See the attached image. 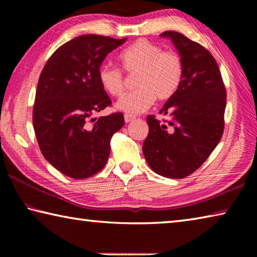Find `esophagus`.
I'll return each mask as SVG.
<instances>
[{"mask_svg": "<svg viewBox=\"0 0 257 257\" xmlns=\"http://www.w3.org/2000/svg\"><path fill=\"white\" fill-rule=\"evenodd\" d=\"M133 120H135V116H134V115H130V114H124V121H125V123H128V122H132Z\"/></svg>", "mask_w": 257, "mask_h": 257, "instance_id": "34e87169", "label": "esophagus"}]
</instances>
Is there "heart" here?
<instances>
[{
	"mask_svg": "<svg viewBox=\"0 0 257 257\" xmlns=\"http://www.w3.org/2000/svg\"><path fill=\"white\" fill-rule=\"evenodd\" d=\"M123 70L136 75L134 85L137 87L125 93L116 102V108L125 114H138L147 110L155 97L167 101L179 88L184 76V63L180 55L164 51L162 46L142 40L134 43L120 54ZM102 88L111 96H119L124 87L123 72L110 64H102L97 72Z\"/></svg>",
	"mask_w": 257,
	"mask_h": 257,
	"instance_id": "obj_1",
	"label": "heart"
}]
</instances>
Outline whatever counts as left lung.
<instances>
[{
  "mask_svg": "<svg viewBox=\"0 0 257 257\" xmlns=\"http://www.w3.org/2000/svg\"><path fill=\"white\" fill-rule=\"evenodd\" d=\"M184 63L181 84L164 104L161 122L147 116L143 144L147 163L160 176L181 179L196 171L219 144L224 130L227 92L215 59L205 47L180 33L164 32Z\"/></svg>",
  "mask_w": 257,
  "mask_h": 257,
  "instance_id": "obj_1",
  "label": "left lung"
}]
</instances>
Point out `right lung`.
<instances>
[{
	"instance_id": "1",
	"label": "right lung",
	"mask_w": 257,
	"mask_h": 257,
	"mask_svg": "<svg viewBox=\"0 0 257 257\" xmlns=\"http://www.w3.org/2000/svg\"><path fill=\"white\" fill-rule=\"evenodd\" d=\"M127 38L82 35L60 46L41 72L33 124L44 158L61 173L85 179L102 170L113 135L123 127L121 112L92 118L112 102L98 81L106 55Z\"/></svg>"
}]
</instances>
